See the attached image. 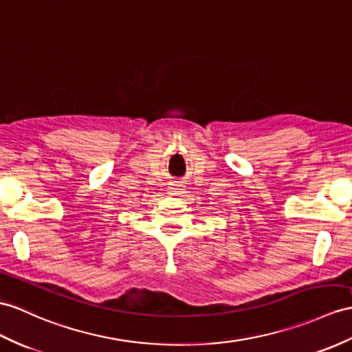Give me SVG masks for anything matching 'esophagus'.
Instances as JSON below:
<instances>
[{"mask_svg":"<svg viewBox=\"0 0 352 352\" xmlns=\"http://www.w3.org/2000/svg\"><path fill=\"white\" fill-rule=\"evenodd\" d=\"M179 192H182V185H171V186H168V194L170 195H177Z\"/></svg>","mask_w":352,"mask_h":352,"instance_id":"34e87169","label":"esophagus"}]
</instances>
